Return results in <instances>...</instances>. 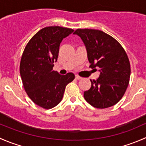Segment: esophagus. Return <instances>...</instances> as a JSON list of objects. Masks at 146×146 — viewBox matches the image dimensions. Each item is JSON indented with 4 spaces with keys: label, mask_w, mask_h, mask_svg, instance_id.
<instances>
[{
    "label": "esophagus",
    "mask_w": 146,
    "mask_h": 146,
    "mask_svg": "<svg viewBox=\"0 0 146 146\" xmlns=\"http://www.w3.org/2000/svg\"><path fill=\"white\" fill-rule=\"evenodd\" d=\"M76 78L77 79V80H81L82 78L80 77V76H76Z\"/></svg>",
    "instance_id": "1"
}]
</instances>
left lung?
<instances>
[{
	"label": "left lung",
	"instance_id": "left-lung-1",
	"mask_svg": "<svg viewBox=\"0 0 146 146\" xmlns=\"http://www.w3.org/2000/svg\"><path fill=\"white\" fill-rule=\"evenodd\" d=\"M92 68H99L100 77L84 92L85 100L94 107L107 108L117 104L126 90L131 75L130 63L121 45L110 35L98 29H78Z\"/></svg>",
	"mask_w": 146,
	"mask_h": 146
}]
</instances>
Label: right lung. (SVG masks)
I'll return each instance as SVG.
<instances>
[{
  "mask_svg": "<svg viewBox=\"0 0 146 146\" xmlns=\"http://www.w3.org/2000/svg\"><path fill=\"white\" fill-rule=\"evenodd\" d=\"M73 29L59 26L39 30L28 42L21 58L20 73L25 90L36 104L44 109L56 107L62 100L66 87L75 78L53 70L60 44Z\"/></svg>",
  "mask_w": 146,
  "mask_h": 146,
  "instance_id": "add662e5",
  "label": "right lung"
}]
</instances>
